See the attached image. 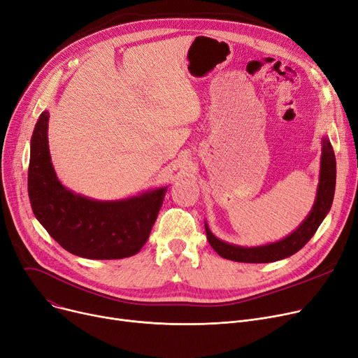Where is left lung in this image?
I'll return each mask as SVG.
<instances>
[{"label":"left lung","mask_w":358,"mask_h":358,"mask_svg":"<svg viewBox=\"0 0 358 358\" xmlns=\"http://www.w3.org/2000/svg\"><path fill=\"white\" fill-rule=\"evenodd\" d=\"M335 180H336V162L334 148L328 138L322 140V157H320V175L317 194L313 203V208L309 215L304 218L303 223L290 234L284 237L282 241L268 243L257 248H243L230 245L217 239L211 233L206 223L207 239L211 248L220 255L221 258H226L236 262H249V264H266L275 262L284 258L292 257L299 252L306 243H308L312 236L316 233L317 227L327 217L331 210L334 194H335Z\"/></svg>","instance_id":"left-lung-1"}]
</instances>
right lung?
<instances>
[{
    "label": "right lung",
    "mask_w": 358,
    "mask_h": 358,
    "mask_svg": "<svg viewBox=\"0 0 358 358\" xmlns=\"http://www.w3.org/2000/svg\"><path fill=\"white\" fill-rule=\"evenodd\" d=\"M49 112H42L30 140L27 191L46 231L70 253L87 259H122L147 242L167 186L119 201H96L66 189L50 163Z\"/></svg>",
    "instance_id": "obj_1"
}]
</instances>
